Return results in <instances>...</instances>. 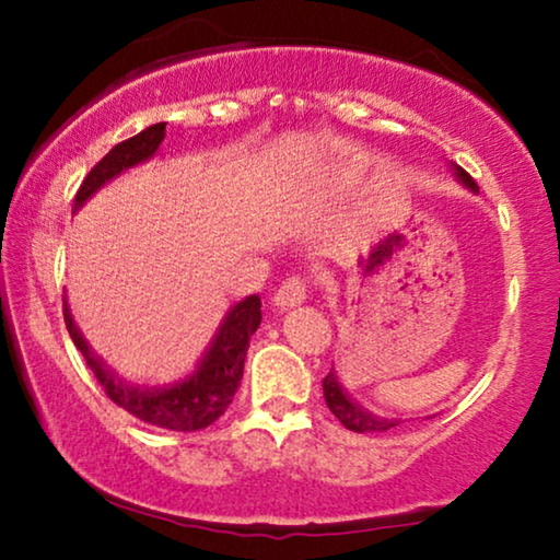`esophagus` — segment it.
Here are the masks:
<instances>
[{"label": "esophagus", "instance_id": "1", "mask_svg": "<svg viewBox=\"0 0 560 560\" xmlns=\"http://www.w3.org/2000/svg\"><path fill=\"white\" fill-rule=\"evenodd\" d=\"M305 290H308V285H305V280H301V278H298V275H293V278H288L278 288V293H275L272 303L278 305L280 311L295 308V305L305 303Z\"/></svg>", "mask_w": 560, "mask_h": 560}]
</instances>
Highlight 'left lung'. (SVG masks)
Instances as JSON below:
<instances>
[{
  "label": "left lung",
  "mask_w": 560,
  "mask_h": 560,
  "mask_svg": "<svg viewBox=\"0 0 560 560\" xmlns=\"http://www.w3.org/2000/svg\"><path fill=\"white\" fill-rule=\"evenodd\" d=\"M454 171H456V178L462 180L466 188L479 190V186L474 183V178L464 171V167L454 165ZM324 397H326L328 410H331L334 416L341 420L343 428H349V431H354V433H382V431H393V428L397 425V420L372 416L370 410H364L362 405H357L354 400H351V397L343 393V387L339 385V377H336L334 370L328 372L324 380Z\"/></svg>",
  "instance_id": "obj_1"
}]
</instances>
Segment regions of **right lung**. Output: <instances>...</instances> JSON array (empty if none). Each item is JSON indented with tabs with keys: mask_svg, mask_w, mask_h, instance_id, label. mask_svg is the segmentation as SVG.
I'll return each instance as SVG.
<instances>
[{
	"mask_svg": "<svg viewBox=\"0 0 560 560\" xmlns=\"http://www.w3.org/2000/svg\"><path fill=\"white\" fill-rule=\"evenodd\" d=\"M165 137V121H158L140 135L129 137V140L114 144L98 163L91 167V173L83 178L79 194L73 198V211H79L91 196L96 194L104 183L117 178L121 171L144 163L155 155L160 142ZM262 303L259 295H247L244 301L234 305L226 313L224 324L219 326L217 336H213L211 347L206 349L201 362L196 370L186 374V377L173 382V385H155L144 387L127 382L114 374L102 359L94 357L89 349L86 339H83L79 326L73 324L68 303L63 301V318L66 328L71 334L75 349L81 351L86 364L94 372L98 385L109 395L112 402H117L121 410L129 416L144 420V423L167 428V431H201V428L211 425L213 420L221 418L232 405V397L240 387L242 372H244V357H247L249 339L257 331L259 320H262Z\"/></svg>",
	"mask_w": 560,
	"mask_h": 560,
	"instance_id": "add662e5",
	"label": "right lung"
}]
</instances>
